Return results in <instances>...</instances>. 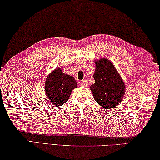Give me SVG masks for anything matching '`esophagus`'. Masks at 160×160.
<instances>
[{
	"mask_svg": "<svg viewBox=\"0 0 160 160\" xmlns=\"http://www.w3.org/2000/svg\"><path fill=\"white\" fill-rule=\"evenodd\" d=\"M80 85H82L83 87H87V86H88V80H87V79L83 80L81 81V82H80Z\"/></svg>",
	"mask_w": 160,
	"mask_h": 160,
	"instance_id": "1",
	"label": "esophagus"
}]
</instances>
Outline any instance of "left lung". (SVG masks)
I'll list each match as a JSON object with an SVG mask.
<instances>
[{
    "label": "left lung",
    "instance_id": "1",
    "mask_svg": "<svg viewBox=\"0 0 160 160\" xmlns=\"http://www.w3.org/2000/svg\"><path fill=\"white\" fill-rule=\"evenodd\" d=\"M94 84L91 85L95 101L106 109L118 106L122 100L125 85L115 66L106 59L96 61Z\"/></svg>",
    "mask_w": 160,
    "mask_h": 160
}]
</instances>
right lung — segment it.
I'll use <instances>...</instances> for the list:
<instances>
[{
  "label": "right lung",
  "mask_w": 160,
  "mask_h": 160,
  "mask_svg": "<svg viewBox=\"0 0 160 160\" xmlns=\"http://www.w3.org/2000/svg\"><path fill=\"white\" fill-rule=\"evenodd\" d=\"M75 78L63 73L59 68L52 71L45 81L46 96L52 104L59 107L68 100L72 90L77 88Z\"/></svg>",
  "instance_id": "1"
}]
</instances>
